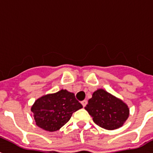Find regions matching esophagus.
I'll return each instance as SVG.
<instances>
[{"label":"esophagus","instance_id":"obj_1","mask_svg":"<svg viewBox=\"0 0 153 153\" xmlns=\"http://www.w3.org/2000/svg\"><path fill=\"white\" fill-rule=\"evenodd\" d=\"M81 103H82V105H83V107H85V106H86V104H87V101L86 100H83L81 102Z\"/></svg>","mask_w":153,"mask_h":153}]
</instances>
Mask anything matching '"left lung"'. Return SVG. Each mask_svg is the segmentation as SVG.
Segmentation results:
<instances>
[{"label": "left lung", "mask_w": 153, "mask_h": 153, "mask_svg": "<svg viewBox=\"0 0 153 153\" xmlns=\"http://www.w3.org/2000/svg\"><path fill=\"white\" fill-rule=\"evenodd\" d=\"M85 109L93 117V122L107 130L121 127L129 116L126 104L103 89L93 93Z\"/></svg>", "instance_id": "8db88e82"}]
</instances>
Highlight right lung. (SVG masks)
<instances>
[{
	"label": "right lung",
	"mask_w": 153,
	"mask_h": 153,
	"mask_svg": "<svg viewBox=\"0 0 153 153\" xmlns=\"http://www.w3.org/2000/svg\"><path fill=\"white\" fill-rule=\"evenodd\" d=\"M83 108L74 93L60 90L40 97L31 106L36 125L49 132L57 131L68 122L74 112Z\"/></svg>",
	"instance_id": "obj_1"
}]
</instances>
